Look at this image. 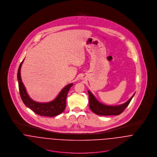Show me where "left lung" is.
Segmentation results:
<instances>
[{
    "label": "left lung",
    "instance_id": "1",
    "mask_svg": "<svg viewBox=\"0 0 157 157\" xmlns=\"http://www.w3.org/2000/svg\"><path fill=\"white\" fill-rule=\"evenodd\" d=\"M88 94L90 109L92 112L98 115H118L120 114L129 105L135 95L134 94L132 97L124 104L118 106H107L99 102L89 90Z\"/></svg>",
    "mask_w": 157,
    "mask_h": 157
}]
</instances>
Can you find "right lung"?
Segmentation results:
<instances>
[{
	"instance_id": "right-lung-1",
	"label": "right lung",
	"mask_w": 157,
	"mask_h": 157,
	"mask_svg": "<svg viewBox=\"0 0 157 157\" xmlns=\"http://www.w3.org/2000/svg\"><path fill=\"white\" fill-rule=\"evenodd\" d=\"M21 62L17 72V80L19 83V89L20 95L22 100L23 103L36 113L46 116V117H55L65 111L66 108V100L67 93L71 87L73 85L72 83H70L66 86L58 96L52 101L48 103H39L33 100L28 95L25 86L23 84L21 76V68L23 62Z\"/></svg>"
}]
</instances>
